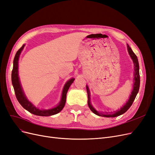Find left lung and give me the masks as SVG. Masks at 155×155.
I'll return each mask as SVG.
<instances>
[{
    "label": "left lung",
    "instance_id": "8db88e82",
    "mask_svg": "<svg viewBox=\"0 0 155 155\" xmlns=\"http://www.w3.org/2000/svg\"><path fill=\"white\" fill-rule=\"evenodd\" d=\"M127 50L130 56L131 59H132L133 63H134V85H133V91L131 92V94L130 96V97L129 100L127 101L126 104L121 108L120 110H118L115 111L114 112H105V113H102V112H100L97 111L94 108L91 104V97H90V91H89V89L88 86L87 85V94H88V105L90 108L92 112H93L95 114L103 116V117H107V118H110V117H116L120 115L123 114L132 105L135 99L136 96H137V94L139 91L140 88V72H139V63H138V60L137 58V56L135 55V54L133 52L132 49L130 48V46L128 44H127Z\"/></svg>",
    "mask_w": 155,
    "mask_h": 155
}]
</instances>
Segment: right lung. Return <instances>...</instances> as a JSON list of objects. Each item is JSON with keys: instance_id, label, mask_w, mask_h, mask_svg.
<instances>
[{"instance_id": "add662e5", "label": "right lung", "mask_w": 155, "mask_h": 155, "mask_svg": "<svg viewBox=\"0 0 155 155\" xmlns=\"http://www.w3.org/2000/svg\"><path fill=\"white\" fill-rule=\"evenodd\" d=\"M25 46V45H23L22 46V47L17 51L13 60V70L12 72V85L14 88V91H15L17 99L24 109H25L28 112H31V113L33 114L41 116H49L58 114L59 112L61 111V110L64 107L65 103H66L67 93L68 92L70 86L71 85V84L74 82L75 79L74 78L70 79L66 83H65L63 90V92H62L61 100L59 105L57 107L53 108V109H47V110H43V109L40 110L39 109H37V108L33 105L30 101L28 100L24 92L22 91V88L19 81V78H18V58H19L20 54L23 48H24Z\"/></svg>"}]
</instances>
